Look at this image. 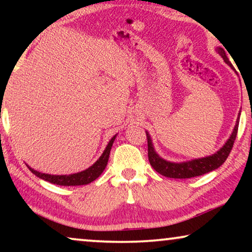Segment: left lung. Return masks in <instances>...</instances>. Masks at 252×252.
I'll list each match as a JSON object with an SVG mask.
<instances>
[{
    "instance_id": "8db88e82",
    "label": "left lung",
    "mask_w": 252,
    "mask_h": 252,
    "mask_svg": "<svg viewBox=\"0 0 252 252\" xmlns=\"http://www.w3.org/2000/svg\"><path fill=\"white\" fill-rule=\"evenodd\" d=\"M217 51H218V54L223 58V61H225L230 67H233L232 63H230L229 60L226 56V51L220 47L217 49ZM239 122L240 116L239 119L236 120V125L234 127V130L228 141H227L225 146H223L219 151H217L215 155L204 158H198V159H194L190 161H185V163H170V161H166L164 160L163 158H160L156 154V151L154 150L151 139L149 134L147 133L148 158H149L150 165L154 167V170L157 171L159 174L164 175V177L173 179H189L209 173V172L221 166L223 161H225L227 159V157H228L230 150H232L233 148V144L235 142L237 129H239Z\"/></svg>"
}]
</instances>
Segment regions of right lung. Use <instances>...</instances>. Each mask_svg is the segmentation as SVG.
I'll return each mask as SVG.
<instances>
[{
	"label": "right lung",
	"mask_w": 252,
	"mask_h": 252,
	"mask_svg": "<svg viewBox=\"0 0 252 252\" xmlns=\"http://www.w3.org/2000/svg\"><path fill=\"white\" fill-rule=\"evenodd\" d=\"M116 139V135L110 140V142L106 146L104 153L102 154V156L98 158L97 161L94 165H92L91 167L87 168V170L79 172V173L70 174V175H51V174H44L40 173L33 168H29L32 171L33 174H35L37 178L43 179L50 184L58 185V186H81V185H87L91 184L92 181H94L95 179H97L99 175L102 174V172L104 171V168L108 164L109 160V155L110 150H111V147L113 144V141Z\"/></svg>",
	"instance_id": "add662e5"
}]
</instances>
